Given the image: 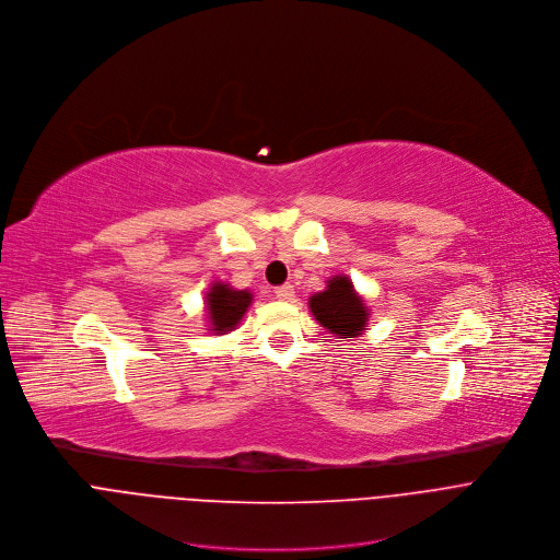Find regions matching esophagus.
Masks as SVG:
<instances>
[{"mask_svg": "<svg viewBox=\"0 0 560 560\" xmlns=\"http://www.w3.org/2000/svg\"><path fill=\"white\" fill-rule=\"evenodd\" d=\"M273 293H276V298H278V300H282V302H291V300L295 298V289H293L291 284L276 287V289H273Z\"/></svg>", "mask_w": 560, "mask_h": 560, "instance_id": "esophagus-1", "label": "esophagus"}]
</instances>
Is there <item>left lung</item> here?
Segmentation results:
<instances>
[{"label":"left lung","mask_w":560,"mask_h":560,"mask_svg":"<svg viewBox=\"0 0 560 560\" xmlns=\"http://www.w3.org/2000/svg\"><path fill=\"white\" fill-rule=\"evenodd\" d=\"M308 306L315 319L340 338H358L369 322L364 300L355 293L353 282L347 276L328 280V287L322 293H315L308 300Z\"/></svg>","instance_id":"8db88e82"}]
</instances>
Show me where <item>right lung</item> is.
Segmentation results:
<instances>
[{"label": "right lung", "instance_id": "1", "mask_svg": "<svg viewBox=\"0 0 560 560\" xmlns=\"http://www.w3.org/2000/svg\"><path fill=\"white\" fill-rule=\"evenodd\" d=\"M249 304H252L249 291H236L228 284L215 282L207 293V311L211 322L209 330H215L220 335L234 330V326H238Z\"/></svg>", "mask_w": 560, "mask_h": 560}]
</instances>
